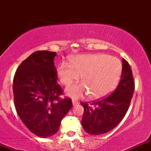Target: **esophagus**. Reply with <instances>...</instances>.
Returning a JSON list of instances; mask_svg holds the SVG:
<instances>
[{"label": "esophagus", "instance_id": "34e87169", "mask_svg": "<svg viewBox=\"0 0 151 151\" xmlns=\"http://www.w3.org/2000/svg\"><path fill=\"white\" fill-rule=\"evenodd\" d=\"M72 104L74 106H75V105L78 104H79V101H76V100H73L72 101Z\"/></svg>", "mask_w": 151, "mask_h": 151}]
</instances>
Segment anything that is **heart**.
<instances>
[{"instance_id": "b5f03b06", "label": "heart", "mask_w": 151, "mask_h": 151, "mask_svg": "<svg viewBox=\"0 0 151 151\" xmlns=\"http://www.w3.org/2000/svg\"><path fill=\"white\" fill-rule=\"evenodd\" d=\"M121 71V61L105 54L77 55L71 63L62 62L57 70L59 81L65 86L78 81L82 75L83 83L72 85L66 91L67 95L74 99L89 93L94 99L108 95L116 87Z\"/></svg>"}]
</instances>
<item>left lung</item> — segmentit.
<instances>
[{
	"label": "left lung",
	"mask_w": 151,
	"mask_h": 151,
	"mask_svg": "<svg viewBox=\"0 0 151 151\" xmlns=\"http://www.w3.org/2000/svg\"><path fill=\"white\" fill-rule=\"evenodd\" d=\"M134 91V81L129 63L123 58L121 81L112 93L103 99L81 102L84 107L82 126L87 133L99 135L112 130L122 121Z\"/></svg>",
	"instance_id": "8db88e82"
}]
</instances>
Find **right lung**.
<instances>
[{
	"mask_svg": "<svg viewBox=\"0 0 151 151\" xmlns=\"http://www.w3.org/2000/svg\"><path fill=\"white\" fill-rule=\"evenodd\" d=\"M54 52L36 51L21 63L13 80L14 106L22 123L34 134L46 138L58 132L61 120L72 107L60 99Z\"/></svg>",
	"mask_w": 151,
	"mask_h": 151,
	"instance_id": "1",
	"label": "right lung"
}]
</instances>
